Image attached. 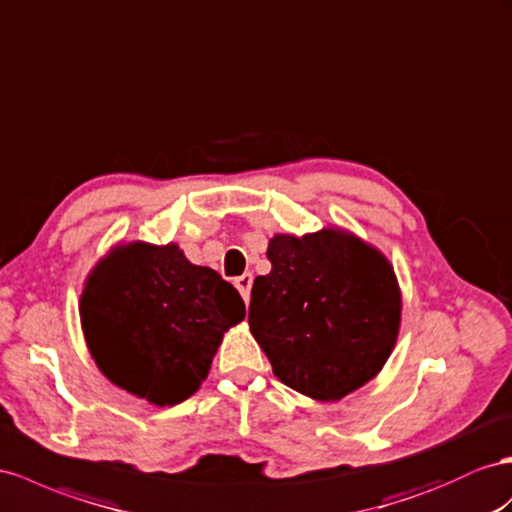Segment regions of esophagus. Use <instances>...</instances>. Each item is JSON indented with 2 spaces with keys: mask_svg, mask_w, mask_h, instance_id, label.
<instances>
[{
  "mask_svg": "<svg viewBox=\"0 0 512 512\" xmlns=\"http://www.w3.org/2000/svg\"><path fill=\"white\" fill-rule=\"evenodd\" d=\"M233 283H235V287H238V292L242 294V298L248 300V296H251V287H253V274L244 272L242 277H238Z\"/></svg>",
  "mask_w": 512,
  "mask_h": 512,
  "instance_id": "1",
  "label": "esophagus"
}]
</instances>
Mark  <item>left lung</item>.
<instances>
[{
	"label": "left lung",
	"mask_w": 512,
	"mask_h": 512,
	"mask_svg": "<svg viewBox=\"0 0 512 512\" xmlns=\"http://www.w3.org/2000/svg\"><path fill=\"white\" fill-rule=\"evenodd\" d=\"M248 324L281 383L339 400L374 378L396 344L400 290L389 261L344 231L274 235Z\"/></svg>",
	"instance_id": "obj_1"
}]
</instances>
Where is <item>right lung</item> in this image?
I'll list each match as a JSON object with an SVG mask.
<instances>
[{"label": "right lung", "instance_id": "obj_1", "mask_svg": "<svg viewBox=\"0 0 512 512\" xmlns=\"http://www.w3.org/2000/svg\"><path fill=\"white\" fill-rule=\"evenodd\" d=\"M90 355L114 385L170 406L199 389L220 339L244 318V300L179 246H119L82 294Z\"/></svg>", "mask_w": 512, "mask_h": 512}]
</instances>
